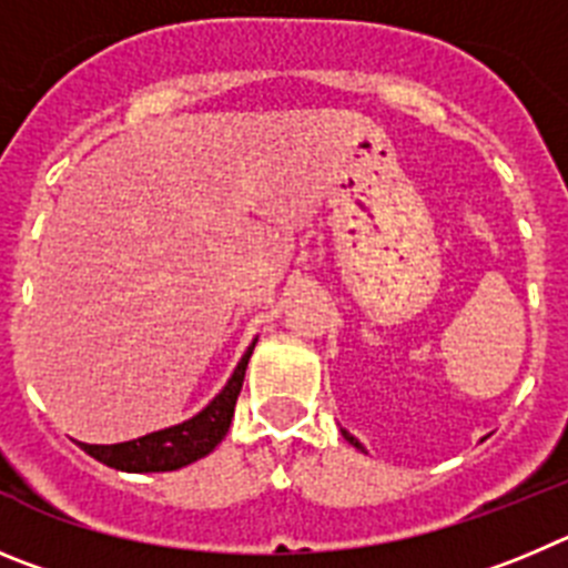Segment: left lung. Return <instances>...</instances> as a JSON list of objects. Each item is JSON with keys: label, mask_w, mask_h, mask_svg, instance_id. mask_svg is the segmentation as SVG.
Masks as SVG:
<instances>
[{"label": "left lung", "mask_w": 568, "mask_h": 568, "mask_svg": "<svg viewBox=\"0 0 568 568\" xmlns=\"http://www.w3.org/2000/svg\"><path fill=\"white\" fill-rule=\"evenodd\" d=\"M342 436H345V442H347V444H354V447H356V449H362V453H365V447H362V444H359V442H356V438H354V436H351V433H347V430H342Z\"/></svg>", "instance_id": "8db88e82"}]
</instances>
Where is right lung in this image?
<instances>
[{"label": "right lung", "mask_w": 568, "mask_h": 568, "mask_svg": "<svg viewBox=\"0 0 568 568\" xmlns=\"http://www.w3.org/2000/svg\"><path fill=\"white\" fill-rule=\"evenodd\" d=\"M254 345H257V339L248 345L243 359L237 362L226 387H223L197 416L186 418V422L175 424V427H163V430L132 438V442H79L81 449H84L87 456H93L95 462L106 464V467L124 469V473H172V469H181L186 467V464H195L197 458L209 456L229 433V424H232L240 387H243V379H246V367L248 359H252Z\"/></svg>", "instance_id": "add662e5"}]
</instances>
